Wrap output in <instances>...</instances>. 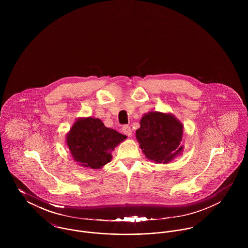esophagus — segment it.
<instances>
[{"instance_id": "esophagus-1", "label": "esophagus", "mask_w": 248, "mask_h": 248, "mask_svg": "<svg viewBox=\"0 0 248 248\" xmlns=\"http://www.w3.org/2000/svg\"><path fill=\"white\" fill-rule=\"evenodd\" d=\"M122 132H123V134H125L128 137H131L133 135V131H132L131 127L128 125H125L122 127Z\"/></svg>"}]
</instances>
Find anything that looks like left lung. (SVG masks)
I'll use <instances>...</instances> for the list:
<instances>
[{"label": "left lung", "mask_w": 248, "mask_h": 248, "mask_svg": "<svg viewBox=\"0 0 248 248\" xmlns=\"http://www.w3.org/2000/svg\"><path fill=\"white\" fill-rule=\"evenodd\" d=\"M140 123V128L136 136L148 159L167 164L182 154L183 124L174 114L149 111L142 116Z\"/></svg>", "instance_id": "left-lung-1"}]
</instances>
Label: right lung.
I'll use <instances>...</instances> for the list:
<instances>
[{
	"label": "right lung",
	"mask_w": 248,
	"mask_h": 248,
	"mask_svg": "<svg viewBox=\"0 0 248 248\" xmlns=\"http://www.w3.org/2000/svg\"><path fill=\"white\" fill-rule=\"evenodd\" d=\"M126 139V136L107 128L99 118L80 117L67 134L66 143L80 166L101 169L110 162L115 147Z\"/></svg>",
	"instance_id": "obj_1"
}]
</instances>
